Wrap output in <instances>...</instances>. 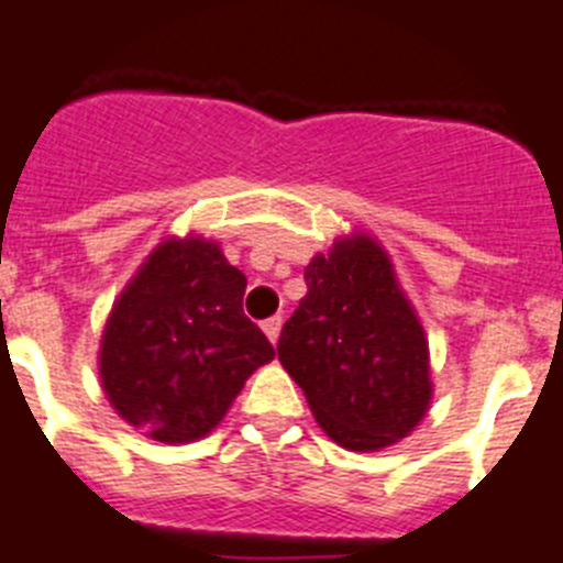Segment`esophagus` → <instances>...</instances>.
I'll return each instance as SVG.
<instances>
[{"instance_id": "esophagus-1", "label": "esophagus", "mask_w": 563, "mask_h": 563, "mask_svg": "<svg viewBox=\"0 0 563 563\" xmlns=\"http://www.w3.org/2000/svg\"><path fill=\"white\" fill-rule=\"evenodd\" d=\"M280 329H283L280 317H268V320L263 322V334L268 336V342H272V345H275L277 336H280Z\"/></svg>"}]
</instances>
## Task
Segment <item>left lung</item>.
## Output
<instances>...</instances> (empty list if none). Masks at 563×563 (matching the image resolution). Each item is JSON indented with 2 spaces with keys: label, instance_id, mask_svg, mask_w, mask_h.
<instances>
[{
  "label": "left lung",
  "instance_id": "left-lung-1",
  "mask_svg": "<svg viewBox=\"0 0 563 563\" xmlns=\"http://www.w3.org/2000/svg\"><path fill=\"white\" fill-rule=\"evenodd\" d=\"M306 286L277 360L317 424L356 453L410 437L433 399L430 349L390 254L374 234H342L311 257Z\"/></svg>",
  "mask_w": 563,
  "mask_h": 563
}]
</instances>
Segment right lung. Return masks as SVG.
Listing matches in <instances>:
<instances>
[{
  "label": "right lung",
  "instance_id": "obj_1",
  "mask_svg": "<svg viewBox=\"0 0 563 563\" xmlns=\"http://www.w3.org/2000/svg\"><path fill=\"white\" fill-rule=\"evenodd\" d=\"M246 277L218 241L169 234L112 302L99 376L112 410L144 437L187 444L212 433L275 349L243 314Z\"/></svg>",
  "mask_w": 563,
  "mask_h": 563
}]
</instances>
